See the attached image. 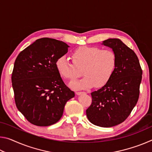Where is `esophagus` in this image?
Returning a JSON list of instances; mask_svg holds the SVG:
<instances>
[{
	"label": "esophagus",
	"instance_id": "obj_1",
	"mask_svg": "<svg viewBox=\"0 0 152 152\" xmlns=\"http://www.w3.org/2000/svg\"><path fill=\"white\" fill-rule=\"evenodd\" d=\"M84 93H85V92H82V91H76V94L77 95H80V94H84Z\"/></svg>",
	"mask_w": 152,
	"mask_h": 152
}]
</instances>
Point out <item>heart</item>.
<instances>
[{
	"label": "heart",
	"mask_w": 152,
	"mask_h": 152,
	"mask_svg": "<svg viewBox=\"0 0 152 152\" xmlns=\"http://www.w3.org/2000/svg\"><path fill=\"white\" fill-rule=\"evenodd\" d=\"M72 62L65 56L56 60V66L64 79L74 80L82 74L80 82H72L73 88H86L93 86H103L111 78L117 66V56L111 50H103L96 46H80L71 53Z\"/></svg>",
	"instance_id": "b5f03b06"
}]
</instances>
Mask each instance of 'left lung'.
Wrapping results in <instances>:
<instances>
[{
  "mask_svg": "<svg viewBox=\"0 0 152 152\" xmlns=\"http://www.w3.org/2000/svg\"><path fill=\"white\" fill-rule=\"evenodd\" d=\"M103 44L115 53L117 66L110 80L92 92V103L86 112L92 124L110 127L124 121L137 104L142 69L135 53L120 39H109Z\"/></svg>",
  "mask_w": 152,
  "mask_h": 152,
  "instance_id": "1",
  "label": "left lung"
}]
</instances>
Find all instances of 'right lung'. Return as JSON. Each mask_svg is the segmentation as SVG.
<instances>
[{"label": "right lung", "instance_id": "add662e5", "mask_svg": "<svg viewBox=\"0 0 152 152\" xmlns=\"http://www.w3.org/2000/svg\"><path fill=\"white\" fill-rule=\"evenodd\" d=\"M68 47L61 41L41 38L20 51L15 60L11 76L15 104L33 125L45 127L57 123L67 101L75 96L56 66Z\"/></svg>", "mask_w": 152, "mask_h": 152}]
</instances>
